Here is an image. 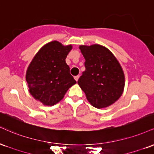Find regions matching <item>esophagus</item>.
Segmentation results:
<instances>
[{
  "label": "esophagus",
  "mask_w": 154,
  "mask_h": 154,
  "mask_svg": "<svg viewBox=\"0 0 154 154\" xmlns=\"http://www.w3.org/2000/svg\"><path fill=\"white\" fill-rule=\"evenodd\" d=\"M79 77V75H77V76H75V79L76 81H78Z\"/></svg>",
  "instance_id": "esophagus-1"
}]
</instances>
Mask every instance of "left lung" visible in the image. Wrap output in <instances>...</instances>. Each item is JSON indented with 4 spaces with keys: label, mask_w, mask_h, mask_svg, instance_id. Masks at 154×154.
<instances>
[{
    "label": "left lung",
    "mask_w": 154,
    "mask_h": 154,
    "mask_svg": "<svg viewBox=\"0 0 154 154\" xmlns=\"http://www.w3.org/2000/svg\"><path fill=\"white\" fill-rule=\"evenodd\" d=\"M84 56L85 71L78 79L92 106L98 109L109 106L123 93L125 75L115 56L100 45H80Z\"/></svg>",
    "instance_id": "left-lung-1"
}]
</instances>
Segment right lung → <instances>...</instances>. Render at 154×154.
<instances>
[{"instance_id":"add662e5","label":"right lung","mask_w":154,"mask_h":154,"mask_svg":"<svg viewBox=\"0 0 154 154\" xmlns=\"http://www.w3.org/2000/svg\"><path fill=\"white\" fill-rule=\"evenodd\" d=\"M71 49L72 45L51 42L38 51L28 67L26 80L29 93L44 105L57 103L77 82L65 61Z\"/></svg>"}]
</instances>
